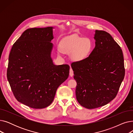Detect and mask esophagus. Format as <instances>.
I'll return each mask as SVG.
<instances>
[{
    "label": "esophagus",
    "mask_w": 133,
    "mask_h": 133,
    "mask_svg": "<svg viewBox=\"0 0 133 133\" xmlns=\"http://www.w3.org/2000/svg\"><path fill=\"white\" fill-rule=\"evenodd\" d=\"M74 75V72L73 71V69H72V68H70V70H69V75H70L71 77L73 76Z\"/></svg>",
    "instance_id": "34e87169"
}]
</instances>
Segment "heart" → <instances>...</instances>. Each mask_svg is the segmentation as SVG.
<instances>
[{
  "label": "heart",
  "instance_id": "b5f03b06",
  "mask_svg": "<svg viewBox=\"0 0 133 133\" xmlns=\"http://www.w3.org/2000/svg\"><path fill=\"white\" fill-rule=\"evenodd\" d=\"M92 49L91 40L76 35L66 38L60 45L61 51L66 54H70V58L74 61H81L86 59Z\"/></svg>",
  "mask_w": 133,
  "mask_h": 133
}]
</instances>
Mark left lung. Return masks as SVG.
Segmentation results:
<instances>
[{"label": "left lung", "instance_id": "8db88e82", "mask_svg": "<svg viewBox=\"0 0 133 133\" xmlns=\"http://www.w3.org/2000/svg\"><path fill=\"white\" fill-rule=\"evenodd\" d=\"M94 39L95 47L88 57L71 64L77 83L76 100L88 109L104 106L113 100L125 74L122 50L111 35L96 30Z\"/></svg>", "mask_w": 133, "mask_h": 133}]
</instances>
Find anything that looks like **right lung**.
<instances>
[{"label":"right lung","instance_id":"1","mask_svg":"<svg viewBox=\"0 0 133 133\" xmlns=\"http://www.w3.org/2000/svg\"><path fill=\"white\" fill-rule=\"evenodd\" d=\"M53 27L25 31L9 55L7 78L18 101L35 109L53 102L59 86L68 77V65H55L51 58Z\"/></svg>","mask_w":133,"mask_h":133}]
</instances>
